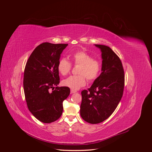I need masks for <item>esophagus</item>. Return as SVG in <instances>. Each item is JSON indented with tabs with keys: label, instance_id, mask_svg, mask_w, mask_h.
Here are the masks:
<instances>
[{
	"label": "esophagus",
	"instance_id": "obj_1",
	"mask_svg": "<svg viewBox=\"0 0 152 152\" xmlns=\"http://www.w3.org/2000/svg\"><path fill=\"white\" fill-rule=\"evenodd\" d=\"M77 93V91H75V90H73V89H72V90H71V93H72V94H73V93Z\"/></svg>",
	"mask_w": 152,
	"mask_h": 152
}]
</instances>
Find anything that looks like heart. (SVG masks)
<instances>
[{
	"mask_svg": "<svg viewBox=\"0 0 152 152\" xmlns=\"http://www.w3.org/2000/svg\"><path fill=\"white\" fill-rule=\"evenodd\" d=\"M73 63L79 65L77 73L79 75H72L63 80V84L73 90H77L84 86L87 80L93 81L98 78L102 64L98 59H93V56L85 51H77L71 55ZM72 64L66 58H62L58 64V70L62 75H66L70 72Z\"/></svg>",
	"mask_w": 152,
	"mask_h": 152,
	"instance_id": "obj_1",
	"label": "heart"
}]
</instances>
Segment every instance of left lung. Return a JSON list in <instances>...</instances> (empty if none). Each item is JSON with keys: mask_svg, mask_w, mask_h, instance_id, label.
<instances>
[{"mask_svg": "<svg viewBox=\"0 0 152 152\" xmlns=\"http://www.w3.org/2000/svg\"><path fill=\"white\" fill-rule=\"evenodd\" d=\"M102 52V73L90 88L81 92L80 116L90 124L107 119L116 109L122 97L124 71L120 58L104 45L95 44Z\"/></svg>", "mask_w": 152, "mask_h": 152, "instance_id": "1", "label": "left lung"}]
</instances>
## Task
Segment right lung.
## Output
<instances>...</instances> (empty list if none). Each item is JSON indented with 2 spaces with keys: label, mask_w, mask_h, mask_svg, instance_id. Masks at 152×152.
<instances>
[{
  "label": "right lung",
  "mask_w": 152,
  "mask_h": 152,
  "mask_svg": "<svg viewBox=\"0 0 152 152\" xmlns=\"http://www.w3.org/2000/svg\"><path fill=\"white\" fill-rule=\"evenodd\" d=\"M67 45L41 44L32 52L26 64L23 88L27 107L32 115L43 123L53 122L61 117L63 102L70 93L68 87H58V64ZM51 88L53 91H50Z\"/></svg>",
  "instance_id": "add662e5"
}]
</instances>
